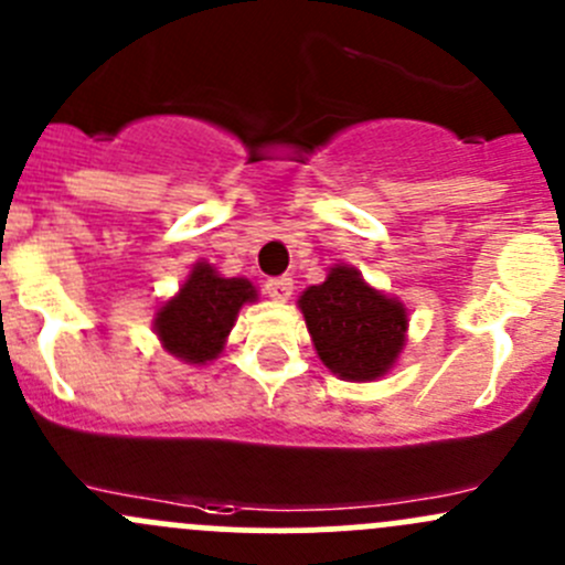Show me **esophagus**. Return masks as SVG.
<instances>
[{
  "label": "esophagus",
  "instance_id": "34e87169",
  "mask_svg": "<svg viewBox=\"0 0 565 565\" xmlns=\"http://www.w3.org/2000/svg\"><path fill=\"white\" fill-rule=\"evenodd\" d=\"M295 284L289 276H278V278H267L265 281V292L270 300H278V303H284V300H289V295H292Z\"/></svg>",
  "mask_w": 565,
  "mask_h": 565
}]
</instances>
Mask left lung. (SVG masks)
Wrapping results in <instances>:
<instances>
[{"mask_svg": "<svg viewBox=\"0 0 565 565\" xmlns=\"http://www.w3.org/2000/svg\"><path fill=\"white\" fill-rule=\"evenodd\" d=\"M298 303L317 355L339 377L355 383L383 377L402 352L407 311L369 287L355 267H333Z\"/></svg>", "mask_w": 565, "mask_h": 565, "instance_id": "1", "label": "left lung"}]
</instances>
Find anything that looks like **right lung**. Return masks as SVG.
Wrapping results in <instances>:
<instances>
[{
    "mask_svg": "<svg viewBox=\"0 0 565 565\" xmlns=\"http://www.w3.org/2000/svg\"><path fill=\"white\" fill-rule=\"evenodd\" d=\"M256 300L246 278H221L204 262H196L180 295L161 306L156 317L158 339L185 363L213 361L243 303Z\"/></svg>",
    "mask_w": 565,
    "mask_h": 565,
    "instance_id": "1",
    "label": "right lung"
}]
</instances>
